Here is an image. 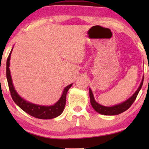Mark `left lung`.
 Returning <instances> with one entry per match:
<instances>
[{
    "mask_svg": "<svg viewBox=\"0 0 149 149\" xmlns=\"http://www.w3.org/2000/svg\"><path fill=\"white\" fill-rule=\"evenodd\" d=\"M143 81L144 77H142V81L141 83H140L139 87H138L137 90L136 91V92L134 93L130 98L126 100L125 101L119 104L112 106V107H105V106L101 105L97 103V102L95 100L92 91H91V89L89 88V97H90V102L91 106H92L93 109H94L97 113L104 115H119V114L123 113L124 111H127V110L131 107V105L133 104L134 102L135 101L138 93H139L140 90L142 88V84H143Z\"/></svg>",
    "mask_w": 149,
    "mask_h": 149,
    "instance_id": "left-lung-1",
    "label": "left lung"
}]
</instances>
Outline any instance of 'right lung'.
Returning <instances> with one entry per match:
<instances>
[{
  "mask_svg": "<svg viewBox=\"0 0 149 149\" xmlns=\"http://www.w3.org/2000/svg\"><path fill=\"white\" fill-rule=\"evenodd\" d=\"M13 48L10 52V54L8 56L7 60V79L8 85H9L10 93H11L12 99L13 100L14 102L19 107L20 109H22L26 113L29 114L32 117L38 118L40 119H54L58 117L64 111L65 105H66V94L68 92V89L70 88V87L72 85V84L68 85L64 89L62 96L59 99V100L55 103L54 105L52 106H41L35 104L31 103L20 96L18 94L17 91L15 89V87L13 86V81H12L11 72H10L9 65H10V58H11V55Z\"/></svg>",
  "mask_w": 149,
  "mask_h": 149,
  "instance_id": "obj_1",
  "label": "right lung"
}]
</instances>
